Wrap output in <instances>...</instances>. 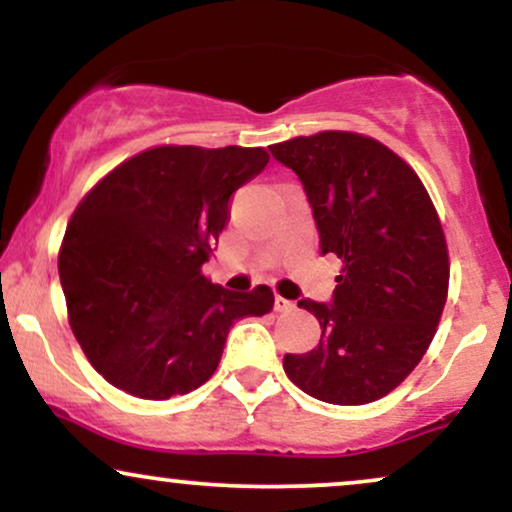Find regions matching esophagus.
<instances>
[{
	"mask_svg": "<svg viewBox=\"0 0 512 512\" xmlns=\"http://www.w3.org/2000/svg\"><path fill=\"white\" fill-rule=\"evenodd\" d=\"M293 308H296V303L276 293V296H274V310H279V313H289V310H293Z\"/></svg>",
	"mask_w": 512,
	"mask_h": 512,
	"instance_id": "1",
	"label": "esophagus"
}]
</instances>
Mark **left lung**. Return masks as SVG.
Returning <instances> with one entry per match:
<instances>
[{
  "instance_id": "left-lung-1",
  "label": "left lung",
  "mask_w": 512,
  "mask_h": 512,
  "mask_svg": "<svg viewBox=\"0 0 512 512\" xmlns=\"http://www.w3.org/2000/svg\"><path fill=\"white\" fill-rule=\"evenodd\" d=\"M303 182L322 255L344 262L330 303L298 305L320 344L286 354L293 385L330 404L385 397L416 368L448 298V245L424 182L375 139L320 132L269 146Z\"/></svg>"
}]
</instances>
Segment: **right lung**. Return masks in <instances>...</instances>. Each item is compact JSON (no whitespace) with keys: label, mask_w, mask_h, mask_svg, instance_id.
Wrapping results in <instances>:
<instances>
[{"label":"right lung","mask_w":512,"mask_h":512,"mask_svg":"<svg viewBox=\"0 0 512 512\" xmlns=\"http://www.w3.org/2000/svg\"><path fill=\"white\" fill-rule=\"evenodd\" d=\"M269 163L264 149L156 146L120 163L69 219L60 281L91 366L129 395L170 399L219 366L228 330L274 305L202 274L231 195Z\"/></svg>","instance_id":"add662e5"}]
</instances>
